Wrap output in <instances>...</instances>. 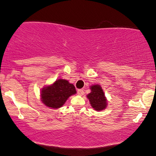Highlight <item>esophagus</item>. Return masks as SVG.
Wrapping results in <instances>:
<instances>
[{
  "label": "esophagus",
  "instance_id": "1",
  "mask_svg": "<svg viewBox=\"0 0 156 156\" xmlns=\"http://www.w3.org/2000/svg\"><path fill=\"white\" fill-rule=\"evenodd\" d=\"M77 93L78 95H80V96H83V95L84 94V91L83 90V89H78Z\"/></svg>",
  "mask_w": 156,
  "mask_h": 156
}]
</instances>
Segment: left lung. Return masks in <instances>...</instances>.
Instances as JSON below:
<instances>
[{"label": "left lung", "mask_w": 156, "mask_h": 156, "mask_svg": "<svg viewBox=\"0 0 156 156\" xmlns=\"http://www.w3.org/2000/svg\"><path fill=\"white\" fill-rule=\"evenodd\" d=\"M91 92L87 95L91 107L96 111H102L107 106V100L101 87L98 84L91 87Z\"/></svg>", "instance_id": "1"}]
</instances>
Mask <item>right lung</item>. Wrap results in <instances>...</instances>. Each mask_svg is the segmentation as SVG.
I'll use <instances>...</instances> for the list:
<instances>
[{"instance_id": "obj_1", "label": "right lung", "mask_w": 156, "mask_h": 156, "mask_svg": "<svg viewBox=\"0 0 156 156\" xmlns=\"http://www.w3.org/2000/svg\"><path fill=\"white\" fill-rule=\"evenodd\" d=\"M76 93V88L73 84L66 80L58 79L51 85L43 89L41 100L46 106L58 109L65 104L69 97Z\"/></svg>"}]
</instances>
